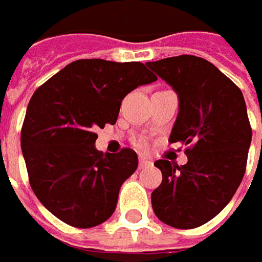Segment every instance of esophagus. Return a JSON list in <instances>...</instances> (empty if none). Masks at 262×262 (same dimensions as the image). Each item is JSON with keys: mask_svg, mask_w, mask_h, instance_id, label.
Wrapping results in <instances>:
<instances>
[{"mask_svg": "<svg viewBox=\"0 0 262 262\" xmlns=\"http://www.w3.org/2000/svg\"><path fill=\"white\" fill-rule=\"evenodd\" d=\"M150 165H151V163L147 160L146 157H140V160H138V167H140V169H144V167L150 166Z\"/></svg>", "mask_w": 262, "mask_h": 262, "instance_id": "esophagus-1", "label": "esophagus"}]
</instances>
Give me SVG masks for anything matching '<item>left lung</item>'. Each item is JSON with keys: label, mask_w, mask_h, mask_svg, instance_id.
<instances>
[{"label": "left lung", "mask_w": 262, "mask_h": 262, "mask_svg": "<svg viewBox=\"0 0 262 262\" xmlns=\"http://www.w3.org/2000/svg\"><path fill=\"white\" fill-rule=\"evenodd\" d=\"M146 66L178 95L169 143L191 144L186 165L155 163L163 179L151 192V206L169 226L194 229L216 217L242 182L252 140L245 99L230 78L203 58L170 56Z\"/></svg>", "instance_id": "left-lung-1"}]
</instances>
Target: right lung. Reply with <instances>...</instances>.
Masks as SVG:
<instances>
[{
    "label": "right lung",
    "mask_w": 262,
    "mask_h": 262,
    "mask_svg": "<svg viewBox=\"0 0 262 262\" xmlns=\"http://www.w3.org/2000/svg\"><path fill=\"white\" fill-rule=\"evenodd\" d=\"M141 62L78 59L36 90L21 128V151L39 201L67 225L93 227L114 214L137 153H100L95 129L115 124L129 92L156 81Z\"/></svg>",
    "instance_id": "1"
}]
</instances>
